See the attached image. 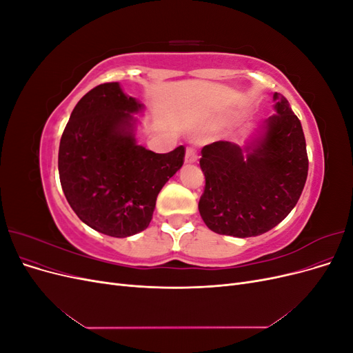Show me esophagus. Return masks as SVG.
Segmentation results:
<instances>
[{
	"instance_id": "1",
	"label": "esophagus",
	"mask_w": 353,
	"mask_h": 353,
	"mask_svg": "<svg viewBox=\"0 0 353 353\" xmlns=\"http://www.w3.org/2000/svg\"><path fill=\"white\" fill-rule=\"evenodd\" d=\"M184 162H185L187 165H193V163L197 162V153H196L194 148H187Z\"/></svg>"
}]
</instances>
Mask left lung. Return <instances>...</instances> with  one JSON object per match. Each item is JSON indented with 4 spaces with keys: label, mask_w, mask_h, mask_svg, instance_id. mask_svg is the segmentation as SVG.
Masks as SVG:
<instances>
[{
    "label": "left lung",
    "mask_w": 353,
    "mask_h": 353,
    "mask_svg": "<svg viewBox=\"0 0 353 353\" xmlns=\"http://www.w3.org/2000/svg\"><path fill=\"white\" fill-rule=\"evenodd\" d=\"M270 116L244 145L216 141L201 148L205 193L199 212L209 230L239 239L272 230L292 212L307 176L301 121L274 92Z\"/></svg>",
    "instance_id": "left-lung-1"
}]
</instances>
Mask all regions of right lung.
<instances>
[{"label":"right lung","instance_id":"right-lung-1","mask_svg":"<svg viewBox=\"0 0 353 353\" xmlns=\"http://www.w3.org/2000/svg\"><path fill=\"white\" fill-rule=\"evenodd\" d=\"M145 105L119 82L101 83L74 105L59 147L63 193L78 218L110 237L152 221L160 190L184 163V147L159 154L137 143L134 114Z\"/></svg>","mask_w":353,"mask_h":353}]
</instances>
